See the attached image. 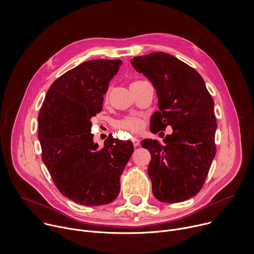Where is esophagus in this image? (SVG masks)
<instances>
[{
  "instance_id": "1",
  "label": "esophagus",
  "mask_w": 254,
  "mask_h": 254,
  "mask_svg": "<svg viewBox=\"0 0 254 254\" xmlns=\"http://www.w3.org/2000/svg\"><path fill=\"white\" fill-rule=\"evenodd\" d=\"M131 141H132V143H133V147H137L138 144H139V140H138L136 137H132V138H131Z\"/></svg>"
}]
</instances>
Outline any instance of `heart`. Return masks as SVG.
I'll use <instances>...</instances> for the list:
<instances>
[{
	"mask_svg": "<svg viewBox=\"0 0 254 254\" xmlns=\"http://www.w3.org/2000/svg\"><path fill=\"white\" fill-rule=\"evenodd\" d=\"M136 82H138V81H136ZM136 82H132L131 85L136 83ZM108 92H110V91H107L106 94H105V99H107V97H108ZM115 127L118 129L126 130V131H128L130 133H138L144 127V121L139 117L128 116V117H125L124 119L118 121L115 124Z\"/></svg>",
	"mask_w": 254,
	"mask_h": 254,
	"instance_id": "heart-1",
	"label": "heart"
}]
</instances>
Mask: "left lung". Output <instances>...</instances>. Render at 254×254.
<instances>
[{
  "label": "left lung",
  "instance_id": "obj_1",
  "mask_svg": "<svg viewBox=\"0 0 254 254\" xmlns=\"http://www.w3.org/2000/svg\"><path fill=\"white\" fill-rule=\"evenodd\" d=\"M130 63L157 89L159 111L151 130L173 128L165 144L141 140L152 155L148 173L154 196L165 203L183 202L202 189L216 154L213 98L198 72L173 55L154 52Z\"/></svg>",
  "mask_w": 254,
  "mask_h": 254
}]
</instances>
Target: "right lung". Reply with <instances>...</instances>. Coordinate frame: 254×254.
Segmentation results:
<instances>
[{
    "mask_svg": "<svg viewBox=\"0 0 254 254\" xmlns=\"http://www.w3.org/2000/svg\"><path fill=\"white\" fill-rule=\"evenodd\" d=\"M121 65L119 59H96L65 72L48 89L38 116L42 161L60 193L80 205L113 202L133 153L130 140L113 136L98 148L90 132V120L101 112L103 94Z\"/></svg>",
    "mask_w": 254,
    "mask_h": 254,
    "instance_id": "add662e5",
    "label": "right lung"
}]
</instances>
